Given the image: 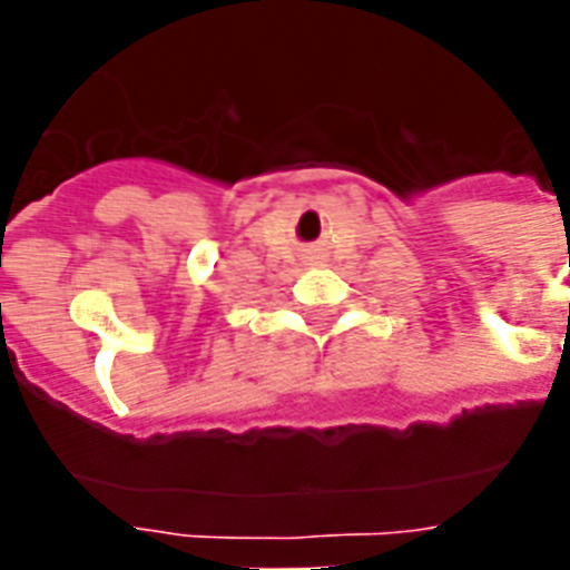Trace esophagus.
<instances>
[{"mask_svg": "<svg viewBox=\"0 0 570 570\" xmlns=\"http://www.w3.org/2000/svg\"><path fill=\"white\" fill-rule=\"evenodd\" d=\"M307 263H311V266H322V263H325V254H320V250H311V254H307Z\"/></svg>", "mask_w": 570, "mask_h": 570, "instance_id": "esophagus-1", "label": "esophagus"}]
</instances>
